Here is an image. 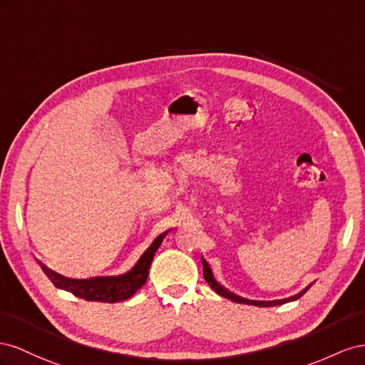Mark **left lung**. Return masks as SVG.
Wrapping results in <instances>:
<instances>
[{"label": "left lung", "instance_id": "obj_1", "mask_svg": "<svg viewBox=\"0 0 365 365\" xmlns=\"http://www.w3.org/2000/svg\"><path fill=\"white\" fill-rule=\"evenodd\" d=\"M202 264H203V277H205V279H206V283L212 287L214 292H217L218 295H222V297H225V298H227V299L234 301V303L251 304V306H258V307L279 306V304H284V303H289V301H295V299H298L299 297H303V295L307 292V290H309V287H310V286H307L304 290H301L299 294H297V295H294V297H290V298H284V299H275V301H252V299H246V298L237 297V295H234V294H231V292H227V290H226L225 287H222L220 284L217 283L215 278H214V275H212V270H211V267L207 266V263L205 262L203 258H202Z\"/></svg>", "mask_w": 365, "mask_h": 365}]
</instances>
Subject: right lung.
I'll return each mask as SVG.
<instances>
[{
	"mask_svg": "<svg viewBox=\"0 0 365 365\" xmlns=\"http://www.w3.org/2000/svg\"><path fill=\"white\" fill-rule=\"evenodd\" d=\"M165 235L166 232L155 238L153 245L143 252L136 266L123 275L71 279L53 272V270H50L46 266H43V270L58 289H64L78 298L87 301H101V303H118V301L131 298L145 284L154 254L159 249Z\"/></svg>",
	"mask_w": 365,
	"mask_h": 365,
	"instance_id": "right-lung-1",
	"label": "right lung"
}]
</instances>
